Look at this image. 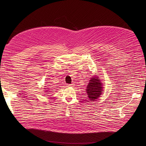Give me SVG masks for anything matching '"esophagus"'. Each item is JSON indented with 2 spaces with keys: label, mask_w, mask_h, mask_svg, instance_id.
I'll return each instance as SVG.
<instances>
[{
  "label": "esophagus",
  "mask_w": 146,
  "mask_h": 146,
  "mask_svg": "<svg viewBox=\"0 0 146 146\" xmlns=\"http://www.w3.org/2000/svg\"><path fill=\"white\" fill-rule=\"evenodd\" d=\"M68 86H69V87H73L74 86H73V84H69V85H68Z\"/></svg>",
  "instance_id": "esophagus-1"
}]
</instances>
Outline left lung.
<instances>
[{"label":"left lung","instance_id":"8db88e82","mask_svg":"<svg viewBox=\"0 0 146 146\" xmlns=\"http://www.w3.org/2000/svg\"><path fill=\"white\" fill-rule=\"evenodd\" d=\"M99 77L95 75L90 80L87 87L86 88V91L87 93L88 97L90 101H95L102 94L103 92V84Z\"/></svg>","mask_w":146,"mask_h":146}]
</instances>
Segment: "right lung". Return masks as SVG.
<instances>
[{
    "label": "right lung",
    "instance_id": "add662e5",
    "mask_svg": "<svg viewBox=\"0 0 146 146\" xmlns=\"http://www.w3.org/2000/svg\"><path fill=\"white\" fill-rule=\"evenodd\" d=\"M46 89H47V88H46ZM47 91H48V90H47ZM46 92H47V91H46Z\"/></svg>",
    "mask_w": 146,
    "mask_h": 146
}]
</instances>
